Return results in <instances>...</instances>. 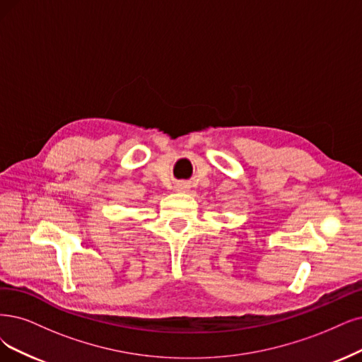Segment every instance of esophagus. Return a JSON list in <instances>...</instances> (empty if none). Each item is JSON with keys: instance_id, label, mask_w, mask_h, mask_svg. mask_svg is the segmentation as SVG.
Segmentation results:
<instances>
[{"instance_id": "1", "label": "esophagus", "mask_w": 362, "mask_h": 362, "mask_svg": "<svg viewBox=\"0 0 362 362\" xmlns=\"http://www.w3.org/2000/svg\"><path fill=\"white\" fill-rule=\"evenodd\" d=\"M186 188H188V186H186L185 183H179L177 185V191H186Z\"/></svg>"}]
</instances>
